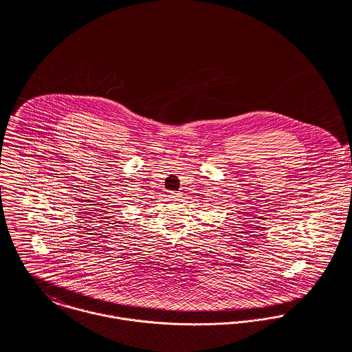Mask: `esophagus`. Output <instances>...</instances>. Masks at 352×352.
I'll return each mask as SVG.
<instances>
[{
    "mask_svg": "<svg viewBox=\"0 0 352 352\" xmlns=\"http://www.w3.org/2000/svg\"><path fill=\"white\" fill-rule=\"evenodd\" d=\"M168 197H169L172 201H180V199H182V194H180V192H173V191H170Z\"/></svg>",
    "mask_w": 352,
    "mask_h": 352,
    "instance_id": "1",
    "label": "esophagus"
}]
</instances>
